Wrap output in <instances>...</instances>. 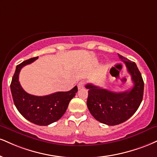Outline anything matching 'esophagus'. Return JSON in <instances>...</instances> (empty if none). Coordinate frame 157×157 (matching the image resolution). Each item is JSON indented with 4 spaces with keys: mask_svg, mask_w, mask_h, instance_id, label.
<instances>
[{
    "mask_svg": "<svg viewBox=\"0 0 157 157\" xmlns=\"http://www.w3.org/2000/svg\"><path fill=\"white\" fill-rule=\"evenodd\" d=\"M84 84H85V82L83 80H81L79 82L78 85H77V87H78V89H80V88H83L84 87Z\"/></svg>",
    "mask_w": 157,
    "mask_h": 157,
    "instance_id": "1",
    "label": "esophagus"
}]
</instances>
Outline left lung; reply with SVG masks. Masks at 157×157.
Returning <instances> with one entry per match:
<instances>
[{
  "mask_svg": "<svg viewBox=\"0 0 157 157\" xmlns=\"http://www.w3.org/2000/svg\"><path fill=\"white\" fill-rule=\"evenodd\" d=\"M118 55L131 75L132 88L117 93L90 83L86 86L88 89L87 106L90 113L98 121L109 126L118 125L129 119L138 109L143 97L144 82L137 65Z\"/></svg>",
  "mask_w": 157,
  "mask_h": 157,
  "instance_id": "left-lung-1",
  "label": "left lung"
}]
</instances>
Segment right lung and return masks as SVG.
Returning a JSON list of instances; mask_svg holds the SVG:
<instances>
[{"label":"right lung","mask_w":157,"mask_h":157,"mask_svg":"<svg viewBox=\"0 0 157 157\" xmlns=\"http://www.w3.org/2000/svg\"><path fill=\"white\" fill-rule=\"evenodd\" d=\"M37 58H30L17 66L11 82V91L14 105L25 119L37 125L48 126L63 116L69 101L77 92V87L75 86L69 91L56 92L44 97L33 96L25 91L19 82V74L22 67Z\"/></svg>","instance_id":"right-lung-1"}]
</instances>
